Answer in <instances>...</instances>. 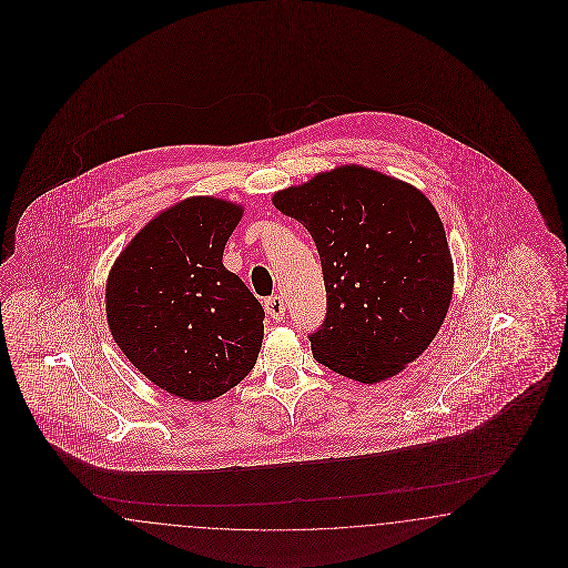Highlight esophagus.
<instances>
[{"mask_svg":"<svg viewBox=\"0 0 568 568\" xmlns=\"http://www.w3.org/2000/svg\"><path fill=\"white\" fill-rule=\"evenodd\" d=\"M264 308L271 314L273 321H283V316H285V300L281 295H273V297L264 300Z\"/></svg>","mask_w":568,"mask_h":568,"instance_id":"obj_1","label":"esophagus"}]
</instances>
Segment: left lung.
<instances>
[{
  "mask_svg": "<svg viewBox=\"0 0 568 568\" xmlns=\"http://www.w3.org/2000/svg\"><path fill=\"white\" fill-rule=\"evenodd\" d=\"M273 204L316 243L327 316L310 335L333 373L375 385L416 361L444 325L454 262L429 197L396 176L344 164L276 191Z\"/></svg>",
  "mask_w": 568,
  "mask_h": 568,
  "instance_id": "left-lung-1",
  "label": "left lung"
}]
</instances>
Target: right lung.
I'll return each instance as SVG.
<instances>
[{
	"label": "right lung",
	"mask_w": 568,
	"mask_h": 568,
	"mask_svg": "<svg viewBox=\"0 0 568 568\" xmlns=\"http://www.w3.org/2000/svg\"><path fill=\"white\" fill-rule=\"evenodd\" d=\"M243 206L193 195L162 210L114 260L108 327L122 354L171 396L210 402L258 361L264 310L226 271V241Z\"/></svg>",
	"instance_id": "1"
}]
</instances>
